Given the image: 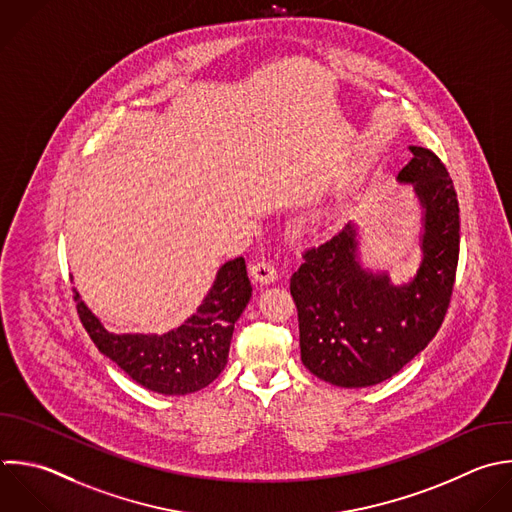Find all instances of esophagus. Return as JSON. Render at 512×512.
Segmentation results:
<instances>
[{
    "mask_svg": "<svg viewBox=\"0 0 512 512\" xmlns=\"http://www.w3.org/2000/svg\"><path fill=\"white\" fill-rule=\"evenodd\" d=\"M250 276L260 284H272L278 278V272H276L274 264H270L266 260H260V262H254L250 266Z\"/></svg>",
    "mask_w": 512,
    "mask_h": 512,
    "instance_id": "1",
    "label": "esophagus"
}]
</instances>
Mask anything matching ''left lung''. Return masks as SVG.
<instances>
[{
    "label": "left lung",
    "instance_id": "1",
    "mask_svg": "<svg viewBox=\"0 0 512 512\" xmlns=\"http://www.w3.org/2000/svg\"><path fill=\"white\" fill-rule=\"evenodd\" d=\"M410 152L398 182L412 184L424 208L416 276L394 286L388 274L366 272L356 228L346 224L306 248L290 278L302 364L336 386H372L400 372L436 336L450 304L460 248L456 192L434 152L418 146Z\"/></svg>",
    "mask_w": 512,
    "mask_h": 512
}]
</instances>
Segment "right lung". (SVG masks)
<instances>
[{
	"mask_svg": "<svg viewBox=\"0 0 512 512\" xmlns=\"http://www.w3.org/2000/svg\"><path fill=\"white\" fill-rule=\"evenodd\" d=\"M252 296L244 258L226 262L204 302L182 326L168 334H112L74 290L84 328L102 354L132 380L166 396L202 390L228 362L234 324Z\"/></svg>",
	"mask_w": 512,
	"mask_h": 512,
	"instance_id": "right-lung-1",
	"label": "right lung"
}]
</instances>
